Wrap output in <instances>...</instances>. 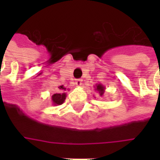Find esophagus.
Masks as SVG:
<instances>
[{
  "mask_svg": "<svg viewBox=\"0 0 160 160\" xmlns=\"http://www.w3.org/2000/svg\"><path fill=\"white\" fill-rule=\"evenodd\" d=\"M75 85H76V87H81V85H82V80H81V79L76 80V81H75Z\"/></svg>",
  "mask_w": 160,
  "mask_h": 160,
  "instance_id": "esophagus-1",
  "label": "esophagus"
}]
</instances>
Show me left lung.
Listing matches in <instances>:
<instances>
[{
  "label": "left lung",
  "mask_w": 160,
  "mask_h": 160,
  "mask_svg": "<svg viewBox=\"0 0 160 160\" xmlns=\"http://www.w3.org/2000/svg\"><path fill=\"white\" fill-rule=\"evenodd\" d=\"M94 88H95V91H97L101 97H103V96H104V91H105V87H104L102 84H97V85H95Z\"/></svg>",
  "instance_id": "1"
}]
</instances>
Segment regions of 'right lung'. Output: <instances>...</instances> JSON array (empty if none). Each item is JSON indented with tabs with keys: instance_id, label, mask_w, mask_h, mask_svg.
I'll return each instance as SVG.
<instances>
[{
	"instance_id": "right-lung-1",
	"label": "right lung",
	"mask_w": 160,
	"mask_h": 160,
	"mask_svg": "<svg viewBox=\"0 0 160 160\" xmlns=\"http://www.w3.org/2000/svg\"><path fill=\"white\" fill-rule=\"evenodd\" d=\"M60 89L59 93H55L51 98V100H52L53 105H60V104H63V102L66 99V92H64L65 91H68V89H67L66 87H64L63 86H60L58 87Z\"/></svg>"
}]
</instances>
